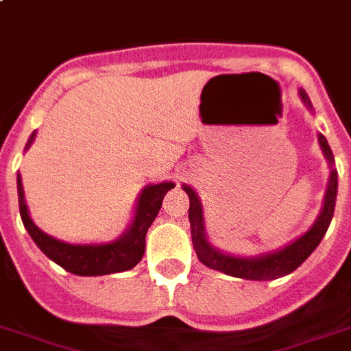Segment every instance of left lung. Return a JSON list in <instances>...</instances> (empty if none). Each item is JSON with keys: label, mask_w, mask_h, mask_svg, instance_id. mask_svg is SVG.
Segmentation results:
<instances>
[{"label": "left lung", "mask_w": 351, "mask_h": 351, "mask_svg": "<svg viewBox=\"0 0 351 351\" xmlns=\"http://www.w3.org/2000/svg\"><path fill=\"white\" fill-rule=\"evenodd\" d=\"M300 97L304 102L311 108V102L307 99L306 91L300 90ZM318 141L322 146L323 154L327 157L330 164H334V155H332L330 146H328L325 136L318 134ZM185 193L189 194L191 199V206H189V221H191V233H193V245L196 251L197 258L203 265L224 272L231 277H240V279H251V281H272L277 277L288 276L298 268L304 261L311 256V252L318 247V243L327 233L328 226H330L332 215H334V206H336V196H337V173L336 169H332L330 180H328L327 193H325V203L319 212L318 219L313 224L306 234H302L300 239L295 240L293 243L286 245L281 251L272 252V254H265L260 258H234V256H228L219 252L217 249H213L205 237V226H203V212H201V203L197 199L196 193L193 189L184 185Z\"/></svg>", "instance_id": "1"}]
</instances>
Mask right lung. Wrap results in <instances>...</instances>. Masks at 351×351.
Listing matches in <instances>:
<instances>
[{
	"instance_id": "1",
	"label": "right lung",
	"mask_w": 351,
	"mask_h": 351,
	"mask_svg": "<svg viewBox=\"0 0 351 351\" xmlns=\"http://www.w3.org/2000/svg\"><path fill=\"white\" fill-rule=\"evenodd\" d=\"M33 139H35V132L32 134L26 148L32 145ZM173 187L175 184L166 182V184L148 185L143 189L132 226L117 242L102 243V245H72V243L60 242V240L49 237L35 226V222L29 217L26 201H24L21 175H17L19 212L24 228L28 230L33 242L40 247V251L49 260H53L54 263L65 268L66 272L75 274V276H106V274L125 272V270L136 267L145 254L146 231L157 217L166 193L171 191Z\"/></svg>"
}]
</instances>
